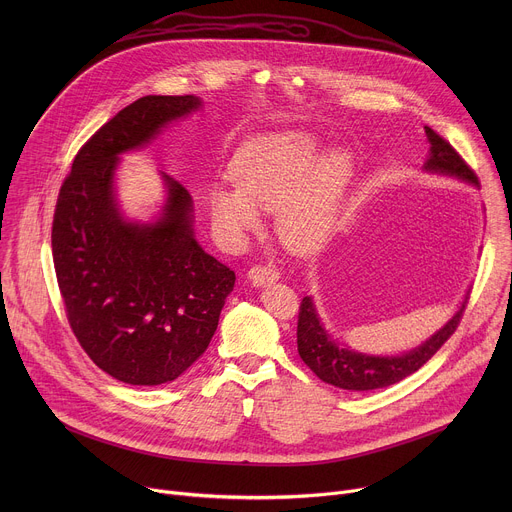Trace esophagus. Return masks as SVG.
I'll use <instances>...</instances> for the list:
<instances>
[{
	"label": "esophagus",
	"mask_w": 512,
	"mask_h": 512,
	"mask_svg": "<svg viewBox=\"0 0 512 512\" xmlns=\"http://www.w3.org/2000/svg\"><path fill=\"white\" fill-rule=\"evenodd\" d=\"M247 277H249L251 285L263 287V285H267V283L277 281V279H279V271H277L275 267H271V265H255V267L249 269Z\"/></svg>",
	"instance_id": "obj_1"
}]
</instances>
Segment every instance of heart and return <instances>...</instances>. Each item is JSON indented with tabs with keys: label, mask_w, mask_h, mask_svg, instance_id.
I'll return each instance as SVG.
<instances>
[{
	"label": "heart",
	"mask_w": 512,
	"mask_h": 512,
	"mask_svg": "<svg viewBox=\"0 0 512 512\" xmlns=\"http://www.w3.org/2000/svg\"><path fill=\"white\" fill-rule=\"evenodd\" d=\"M314 135L281 131L249 141L231 166L235 186L208 194L212 225L231 245L261 229V210H275L281 243L294 253L320 251L334 235L354 162L348 150L320 156Z\"/></svg>",
	"instance_id": "obj_1"
}]
</instances>
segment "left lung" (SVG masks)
I'll list each match as a JSON object with an SVG mask.
<instances>
[{
    "instance_id": "8db88e82",
    "label": "left lung",
    "mask_w": 512,
    "mask_h": 512,
    "mask_svg": "<svg viewBox=\"0 0 512 512\" xmlns=\"http://www.w3.org/2000/svg\"><path fill=\"white\" fill-rule=\"evenodd\" d=\"M429 141V156L423 164L425 172L452 176L464 180L472 186H478L476 174L470 166L458 156L452 145L437 135L431 127H425ZM468 294L464 296L456 314L440 328L433 332L419 346L401 352V354H364L342 346L332 338L324 328L316 304L310 296L302 300L300 318H298V352L308 367L328 385L346 391H375L391 387L405 377L419 371L423 364L442 348V344L456 332L460 318L466 310Z\"/></svg>"
}]
</instances>
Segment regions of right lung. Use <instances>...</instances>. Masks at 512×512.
Listing matches in <instances>:
<instances>
[{
  "label": "right lung",
  "instance_id": "1",
  "mask_svg": "<svg viewBox=\"0 0 512 512\" xmlns=\"http://www.w3.org/2000/svg\"><path fill=\"white\" fill-rule=\"evenodd\" d=\"M194 95H148L121 109L77 154L62 182L52 257L72 332L101 371L154 387L178 379L208 348L235 287V271L194 237V202L162 172L166 200L154 221L123 214L121 156L198 111Z\"/></svg>",
  "mask_w": 512,
  "mask_h": 512
}]
</instances>
